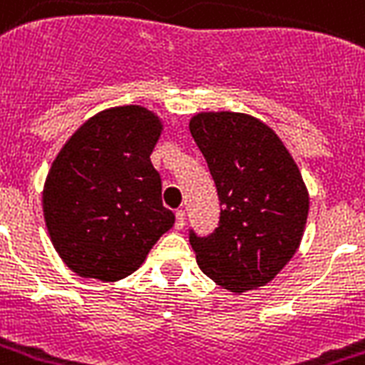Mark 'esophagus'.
Segmentation results:
<instances>
[{"label":"esophagus","mask_w":365,"mask_h":365,"mask_svg":"<svg viewBox=\"0 0 365 365\" xmlns=\"http://www.w3.org/2000/svg\"><path fill=\"white\" fill-rule=\"evenodd\" d=\"M185 226V210H176V230Z\"/></svg>","instance_id":"34e87169"}]
</instances>
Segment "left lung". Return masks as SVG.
I'll use <instances>...</instances> for the list:
<instances>
[{
  "mask_svg": "<svg viewBox=\"0 0 365 365\" xmlns=\"http://www.w3.org/2000/svg\"><path fill=\"white\" fill-rule=\"evenodd\" d=\"M189 132L218 191V227L189 232L197 264L232 293L264 287L293 258L308 218V191L297 163L264 122L243 113H199Z\"/></svg>",
  "mask_w": 365,
  "mask_h": 365,
  "instance_id": "obj_1",
  "label": "left lung"
}]
</instances>
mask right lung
I'll return each instance as SVG.
<instances>
[{
	"label": "right lung",
	"instance_id": "obj_1",
	"mask_svg": "<svg viewBox=\"0 0 365 365\" xmlns=\"http://www.w3.org/2000/svg\"><path fill=\"white\" fill-rule=\"evenodd\" d=\"M160 132L149 108H107L83 122L53 160L43 218L55 250L80 277L118 282L133 274L174 226L151 163Z\"/></svg>",
	"mask_w": 365,
	"mask_h": 365
}]
</instances>
